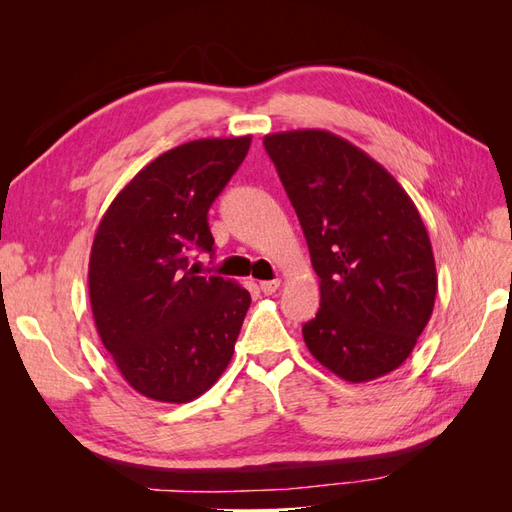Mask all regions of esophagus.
<instances>
[{"label":"esophagus","instance_id":"34e87169","mask_svg":"<svg viewBox=\"0 0 512 512\" xmlns=\"http://www.w3.org/2000/svg\"><path fill=\"white\" fill-rule=\"evenodd\" d=\"M277 288H280V280H267V282H260V290L265 294H273Z\"/></svg>","mask_w":512,"mask_h":512}]
</instances>
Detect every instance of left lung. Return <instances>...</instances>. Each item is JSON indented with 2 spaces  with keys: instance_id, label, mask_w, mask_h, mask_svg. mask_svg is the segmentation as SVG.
I'll use <instances>...</instances> for the list:
<instances>
[{
  "instance_id": "left-lung-1",
  "label": "left lung",
  "mask_w": 512,
  "mask_h": 512,
  "mask_svg": "<svg viewBox=\"0 0 512 512\" xmlns=\"http://www.w3.org/2000/svg\"><path fill=\"white\" fill-rule=\"evenodd\" d=\"M265 149L320 280L305 346L346 382L391 374L414 350L438 292L421 213L389 170L333 132L267 134Z\"/></svg>"
}]
</instances>
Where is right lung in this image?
<instances>
[{
	"label": "right lung",
	"instance_id": "add662e5",
	"mask_svg": "<svg viewBox=\"0 0 512 512\" xmlns=\"http://www.w3.org/2000/svg\"><path fill=\"white\" fill-rule=\"evenodd\" d=\"M252 136L200 138L170 149L102 215L89 254V301L104 348L136 393L188 404L228 367L250 292L196 275L213 252L209 207L235 175Z\"/></svg>",
	"mask_w": 512,
	"mask_h": 512
}]
</instances>
